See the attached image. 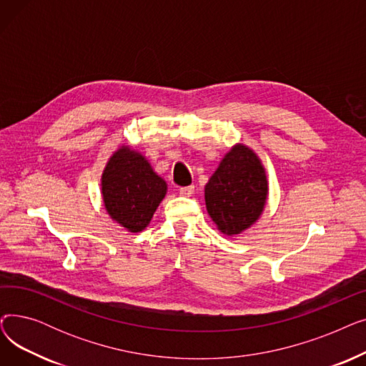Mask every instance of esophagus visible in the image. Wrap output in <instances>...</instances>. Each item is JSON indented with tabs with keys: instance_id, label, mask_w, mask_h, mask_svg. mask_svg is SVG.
Listing matches in <instances>:
<instances>
[{
	"instance_id": "obj_1",
	"label": "esophagus",
	"mask_w": 366,
	"mask_h": 366,
	"mask_svg": "<svg viewBox=\"0 0 366 366\" xmlns=\"http://www.w3.org/2000/svg\"><path fill=\"white\" fill-rule=\"evenodd\" d=\"M193 193H194V187H193V185H189V187H181V188H179V194L184 196V197L193 196Z\"/></svg>"
}]
</instances>
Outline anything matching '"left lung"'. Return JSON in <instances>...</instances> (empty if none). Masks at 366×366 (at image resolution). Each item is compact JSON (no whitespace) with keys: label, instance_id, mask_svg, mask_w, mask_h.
<instances>
[{"label":"left lung","instance_id":"1","mask_svg":"<svg viewBox=\"0 0 366 366\" xmlns=\"http://www.w3.org/2000/svg\"><path fill=\"white\" fill-rule=\"evenodd\" d=\"M267 193L265 170L257 154L234 145L204 187L207 214L224 234H240L262 214Z\"/></svg>","mask_w":366,"mask_h":366}]
</instances>
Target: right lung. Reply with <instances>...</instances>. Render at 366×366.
<instances>
[{
	"instance_id": "add662e5",
	"label": "right lung",
	"mask_w": 366,
	"mask_h": 366,
	"mask_svg": "<svg viewBox=\"0 0 366 366\" xmlns=\"http://www.w3.org/2000/svg\"><path fill=\"white\" fill-rule=\"evenodd\" d=\"M167 185L142 154L122 147L102 173V197L109 217L130 233L149 224L164 199Z\"/></svg>"
}]
</instances>
